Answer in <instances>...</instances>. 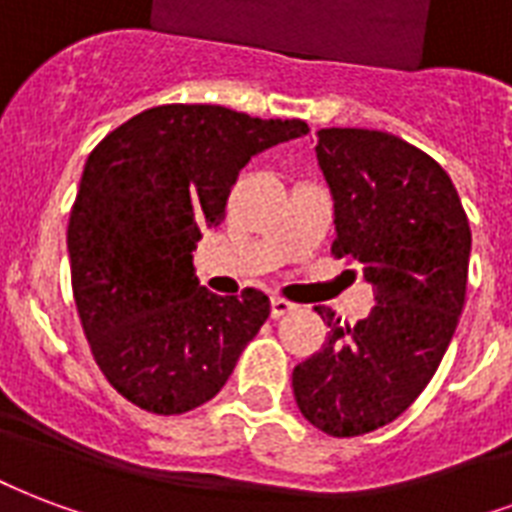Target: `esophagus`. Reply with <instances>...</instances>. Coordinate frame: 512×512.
I'll return each mask as SVG.
<instances>
[{
    "label": "esophagus",
    "mask_w": 512,
    "mask_h": 512,
    "mask_svg": "<svg viewBox=\"0 0 512 512\" xmlns=\"http://www.w3.org/2000/svg\"><path fill=\"white\" fill-rule=\"evenodd\" d=\"M291 310H297L294 302H288V299L283 297H272V318H280V315L291 313Z\"/></svg>",
    "instance_id": "esophagus-1"
}]
</instances>
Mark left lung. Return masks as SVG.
Instances as JSON below:
<instances>
[{
    "label": "left lung",
    "instance_id": "8db88e82",
    "mask_svg": "<svg viewBox=\"0 0 512 512\" xmlns=\"http://www.w3.org/2000/svg\"><path fill=\"white\" fill-rule=\"evenodd\" d=\"M318 167L334 197V256L359 261L372 313L332 332L294 367L302 416L332 437H359L413 405L459 324L472 234L467 213L432 156L375 129H321Z\"/></svg>",
    "mask_w": 512,
    "mask_h": 512
}]
</instances>
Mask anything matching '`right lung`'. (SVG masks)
Here are the masks:
<instances>
[{"mask_svg": "<svg viewBox=\"0 0 512 512\" xmlns=\"http://www.w3.org/2000/svg\"><path fill=\"white\" fill-rule=\"evenodd\" d=\"M305 121L221 105H161L96 145L69 213L72 294L99 370L132 405L180 416L213 399L270 315L245 288L199 286L194 256L251 156L307 134Z\"/></svg>", "mask_w": 512, "mask_h": 512, "instance_id": "right-lung-1", "label": "right lung"}]
</instances>
